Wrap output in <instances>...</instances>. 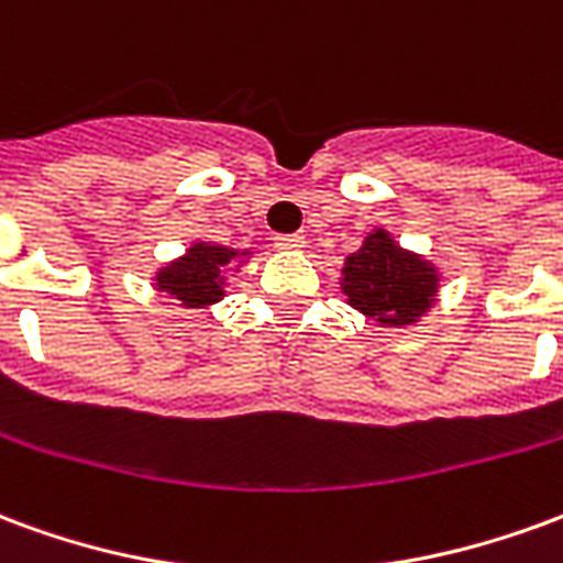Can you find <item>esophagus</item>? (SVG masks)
I'll return each mask as SVG.
<instances>
[{
  "label": "esophagus",
  "instance_id": "34e87169",
  "mask_svg": "<svg viewBox=\"0 0 563 563\" xmlns=\"http://www.w3.org/2000/svg\"><path fill=\"white\" fill-rule=\"evenodd\" d=\"M274 241H277V246H280V250H305V234H277V238H274Z\"/></svg>",
  "mask_w": 563,
  "mask_h": 563
}]
</instances>
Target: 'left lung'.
<instances>
[{
	"mask_svg": "<svg viewBox=\"0 0 563 563\" xmlns=\"http://www.w3.org/2000/svg\"><path fill=\"white\" fill-rule=\"evenodd\" d=\"M437 271L391 241L386 229L367 234L362 250L343 262V292L355 310L383 325H413L434 305Z\"/></svg>",
	"mask_w": 563,
	"mask_h": 563,
	"instance_id": "obj_1",
	"label": "left lung"
}]
</instances>
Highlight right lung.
Instances as JSON below:
<instances>
[{"label":"right lung","instance_id":"add662e5","mask_svg":"<svg viewBox=\"0 0 563 563\" xmlns=\"http://www.w3.org/2000/svg\"><path fill=\"white\" fill-rule=\"evenodd\" d=\"M238 256V250H229L222 244H192L172 265L156 274V286L159 292L172 295L184 307H208L220 301L222 295V271L225 265Z\"/></svg>","mask_w":563,"mask_h":563}]
</instances>
